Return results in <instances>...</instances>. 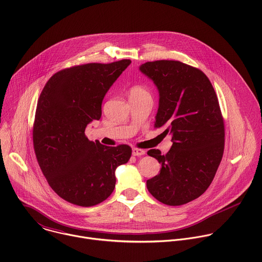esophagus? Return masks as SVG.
<instances>
[{"mask_svg":"<svg viewBox=\"0 0 262 262\" xmlns=\"http://www.w3.org/2000/svg\"><path fill=\"white\" fill-rule=\"evenodd\" d=\"M132 154H133L134 157H141V156H144V155H145V150H143V149L133 148Z\"/></svg>","mask_w":262,"mask_h":262,"instance_id":"1","label":"esophagus"}]
</instances>
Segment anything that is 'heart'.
<instances>
[{
    "label": "heart",
    "mask_w": 262,
    "mask_h": 262,
    "mask_svg": "<svg viewBox=\"0 0 262 262\" xmlns=\"http://www.w3.org/2000/svg\"><path fill=\"white\" fill-rule=\"evenodd\" d=\"M130 94H148V92L144 88H142L140 86H136V87L132 88Z\"/></svg>",
    "instance_id": "b5f03b06"
}]
</instances>
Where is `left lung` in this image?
Returning <instances> with one entry per match:
<instances>
[{
	"instance_id": "left-lung-1",
	"label": "left lung",
	"mask_w": 262,
	"mask_h": 262,
	"mask_svg": "<svg viewBox=\"0 0 262 262\" xmlns=\"http://www.w3.org/2000/svg\"><path fill=\"white\" fill-rule=\"evenodd\" d=\"M140 71L158 88L155 126L172 137L165 156L147 152L162 165L147 189L160 202L176 206L200 197L210 185L224 152V122L214 89L205 74L179 61L146 62Z\"/></svg>"
}]
</instances>
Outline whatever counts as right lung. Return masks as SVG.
<instances>
[{
    "mask_svg": "<svg viewBox=\"0 0 262 262\" xmlns=\"http://www.w3.org/2000/svg\"><path fill=\"white\" fill-rule=\"evenodd\" d=\"M132 63H89L61 70L46 84L35 114L34 150L51 188L64 200L93 206L114 191L116 169L132 156L127 145L89 141L85 130L101 117L104 95Z\"/></svg>",
    "mask_w": 262,
    "mask_h": 262,
    "instance_id": "obj_1",
    "label": "right lung"
}]
</instances>
